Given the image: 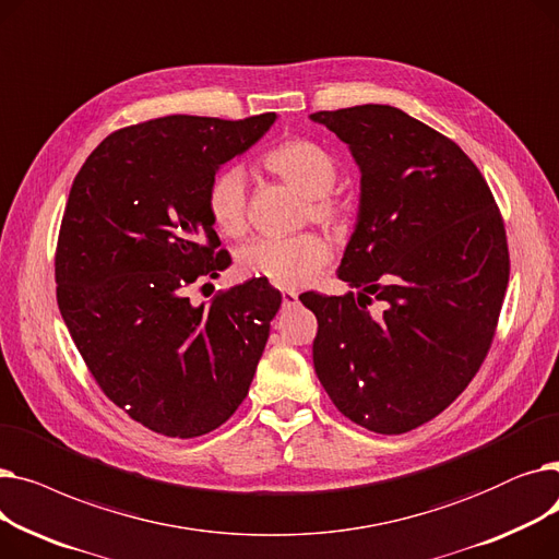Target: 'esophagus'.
<instances>
[{"label":"esophagus","instance_id":"esophagus-1","mask_svg":"<svg viewBox=\"0 0 559 559\" xmlns=\"http://www.w3.org/2000/svg\"><path fill=\"white\" fill-rule=\"evenodd\" d=\"M281 304H283V308H285V310H289V308H295V306L299 304V297L295 295V292L283 289V295H281Z\"/></svg>","mask_w":559,"mask_h":559}]
</instances>
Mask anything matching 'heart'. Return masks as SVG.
Masks as SVG:
<instances>
[{
  "label": "heart",
  "mask_w": 559,
  "mask_h": 559,
  "mask_svg": "<svg viewBox=\"0 0 559 559\" xmlns=\"http://www.w3.org/2000/svg\"><path fill=\"white\" fill-rule=\"evenodd\" d=\"M262 165L278 179L308 197V215L321 224H340L346 217V203L333 197L337 183V160L308 138H292L274 144L262 154ZM249 190L240 169H222L209 190V209L215 226L240 238L249 228ZM331 260V245L317 233L292 238H258L238 251V272L245 278H262L276 287L297 289L310 283Z\"/></svg>",
  "instance_id": "obj_1"
}]
</instances>
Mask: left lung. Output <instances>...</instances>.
<instances>
[{
    "instance_id": "1",
    "label": "left lung",
    "mask_w": 559,
    "mask_h": 559,
    "mask_svg": "<svg viewBox=\"0 0 559 559\" xmlns=\"http://www.w3.org/2000/svg\"><path fill=\"white\" fill-rule=\"evenodd\" d=\"M360 167V205L337 276L360 292H306L312 362L340 413L401 435L447 409L493 340L510 278L491 190L460 146L407 112L365 104L312 112ZM386 301L383 316L366 306Z\"/></svg>"
}]
</instances>
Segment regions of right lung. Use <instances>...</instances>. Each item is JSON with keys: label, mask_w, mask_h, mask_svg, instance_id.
Listing matches in <instances>:
<instances>
[{"label": "right lung", "mask_w": 559, "mask_h": 559, "mask_svg": "<svg viewBox=\"0 0 559 559\" xmlns=\"http://www.w3.org/2000/svg\"><path fill=\"white\" fill-rule=\"evenodd\" d=\"M276 112L167 115L110 133L72 183L56 247V299L104 394L138 424L190 439L249 394L281 308L251 278L194 306L188 287L228 267L209 209L219 167Z\"/></svg>", "instance_id": "1"}]
</instances>
